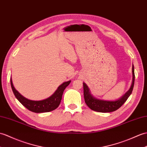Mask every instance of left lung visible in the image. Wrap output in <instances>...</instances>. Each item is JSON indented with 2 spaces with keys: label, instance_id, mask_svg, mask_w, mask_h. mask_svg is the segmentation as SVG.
Here are the masks:
<instances>
[{
  "label": "left lung",
  "instance_id": "8db88e82",
  "mask_svg": "<svg viewBox=\"0 0 147 147\" xmlns=\"http://www.w3.org/2000/svg\"><path fill=\"white\" fill-rule=\"evenodd\" d=\"M132 73L133 81L130 88L121 98L116 101H105L98 100V99L94 98L91 94L90 91L87 85L83 83L84 98L85 103L88 105V107L91 109L92 110L101 113H108L117 110L127 100L128 97L131 94L133 89H134L135 83V73L134 65H133L132 67Z\"/></svg>",
  "mask_w": 147,
  "mask_h": 147
}]
</instances>
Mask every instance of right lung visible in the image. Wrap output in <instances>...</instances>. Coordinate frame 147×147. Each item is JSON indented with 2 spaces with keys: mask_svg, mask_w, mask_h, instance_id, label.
I'll use <instances>...</instances> for the list:
<instances>
[{
  "mask_svg": "<svg viewBox=\"0 0 147 147\" xmlns=\"http://www.w3.org/2000/svg\"><path fill=\"white\" fill-rule=\"evenodd\" d=\"M70 83L71 81L64 82V83H63L58 87L57 90L55 91V93L52 96L46 99V100L41 101H32L28 100V99L22 96L15 89V88L13 86L12 79L11 78V88L16 98L27 109H28L29 110L34 113L49 112L56 109L59 107L61 103L64 90H65V88Z\"/></svg>",
  "mask_w": 147,
  "mask_h": 147,
  "instance_id": "obj_1",
  "label": "right lung"
}]
</instances>
